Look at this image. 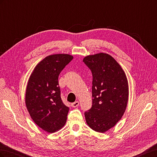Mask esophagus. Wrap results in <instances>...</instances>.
<instances>
[{
  "label": "esophagus",
  "instance_id": "1",
  "mask_svg": "<svg viewBox=\"0 0 157 157\" xmlns=\"http://www.w3.org/2000/svg\"><path fill=\"white\" fill-rule=\"evenodd\" d=\"M79 105V102L78 101H75L73 103H71V106H72L73 107H77Z\"/></svg>",
  "mask_w": 157,
  "mask_h": 157
}]
</instances>
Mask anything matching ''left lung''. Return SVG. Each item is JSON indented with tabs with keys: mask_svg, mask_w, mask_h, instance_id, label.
<instances>
[{
	"mask_svg": "<svg viewBox=\"0 0 157 157\" xmlns=\"http://www.w3.org/2000/svg\"><path fill=\"white\" fill-rule=\"evenodd\" d=\"M92 73V106L84 113L87 124L104 133L124 115L128 100V83L121 65L112 56L99 53L85 57Z\"/></svg>",
	"mask_w": 157,
	"mask_h": 157,
	"instance_id": "8db88e82",
	"label": "left lung"
}]
</instances>
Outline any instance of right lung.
<instances>
[{
    "label": "right lung",
    "instance_id": "1",
    "mask_svg": "<svg viewBox=\"0 0 157 157\" xmlns=\"http://www.w3.org/2000/svg\"><path fill=\"white\" fill-rule=\"evenodd\" d=\"M73 58L63 54L46 57L37 64L28 81L27 109L33 121L47 132L61 129L67 121L69 109L61 100L58 77Z\"/></svg>",
    "mask_w": 157,
    "mask_h": 157
}]
</instances>
